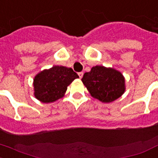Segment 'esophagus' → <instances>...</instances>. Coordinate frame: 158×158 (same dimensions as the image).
I'll use <instances>...</instances> for the list:
<instances>
[{
	"instance_id": "esophagus-1",
	"label": "esophagus",
	"mask_w": 158,
	"mask_h": 158,
	"mask_svg": "<svg viewBox=\"0 0 158 158\" xmlns=\"http://www.w3.org/2000/svg\"><path fill=\"white\" fill-rule=\"evenodd\" d=\"M78 75H79V79H82V77H83V72H79Z\"/></svg>"
}]
</instances>
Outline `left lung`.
Listing matches in <instances>:
<instances>
[{"mask_svg": "<svg viewBox=\"0 0 158 158\" xmlns=\"http://www.w3.org/2000/svg\"><path fill=\"white\" fill-rule=\"evenodd\" d=\"M90 95L103 103H110L122 97L126 91L125 78L114 68L92 66L82 78Z\"/></svg>", "mask_w": 158, "mask_h": 158, "instance_id": "left-lung-1", "label": "left lung"}]
</instances>
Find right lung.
I'll use <instances>...</instances> for the list:
<instances>
[{"mask_svg": "<svg viewBox=\"0 0 158 158\" xmlns=\"http://www.w3.org/2000/svg\"><path fill=\"white\" fill-rule=\"evenodd\" d=\"M79 75L71 68L53 66L39 72L33 79L34 96L43 103H51L65 96L67 87Z\"/></svg>", "mask_w": 158, "mask_h": 158, "instance_id": "add662e5", "label": "right lung"}]
</instances>
